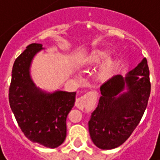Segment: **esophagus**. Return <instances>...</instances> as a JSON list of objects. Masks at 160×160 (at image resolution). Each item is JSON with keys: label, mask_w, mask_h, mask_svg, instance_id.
Listing matches in <instances>:
<instances>
[{"label": "esophagus", "mask_w": 160, "mask_h": 160, "mask_svg": "<svg viewBox=\"0 0 160 160\" xmlns=\"http://www.w3.org/2000/svg\"><path fill=\"white\" fill-rule=\"evenodd\" d=\"M95 100V96L94 94L92 92H88V93L85 94L81 97L76 98L75 101V106L80 110H83L84 108L87 106V104H90L92 102H93Z\"/></svg>", "instance_id": "1"}]
</instances>
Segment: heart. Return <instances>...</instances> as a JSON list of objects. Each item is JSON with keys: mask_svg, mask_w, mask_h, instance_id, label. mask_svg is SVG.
<instances>
[{"mask_svg": "<svg viewBox=\"0 0 160 160\" xmlns=\"http://www.w3.org/2000/svg\"><path fill=\"white\" fill-rule=\"evenodd\" d=\"M111 50L108 49H96L86 57L85 64L88 66H95L107 57L111 56ZM118 67V61L116 59H107L104 62L97 72L98 80H106L113 74Z\"/></svg>", "mask_w": 160, "mask_h": 160, "instance_id": "heart-1", "label": "heart"}]
</instances>
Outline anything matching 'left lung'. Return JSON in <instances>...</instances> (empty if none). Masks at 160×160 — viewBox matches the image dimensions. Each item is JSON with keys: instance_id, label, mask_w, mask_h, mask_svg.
<instances>
[{"instance_id": "left-lung-1", "label": "left lung", "mask_w": 160, "mask_h": 160, "mask_svg": "<svg viewBox=\"0 0 160 160\" xmlns=\"http://www.w3.org/2000/svg\"><path fill=\"white\" fill-rule=\"evenodd\" d=\"M127 92H123L125 87ZM101 97L88 122L95 146L113 149L127 141L137 127L151 92L148 61L143 58L126 76L115 75L100 87Z\"/></svg>"}]
</instances>
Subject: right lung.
<instances>
[{"mask_svg": "<svg viewBox=\"0 0 160 160\" xmlns=\"http://www.w3.org/2000/svg\"><path fill=\"white\" fill-rule=\"evenodd\" d=\"M31 43L13 63L9 87V104L20 129L32 142L49 148L63 143L67 136V117L75 102L76 92H43L30 75L33 57L42 49Z\"/></svg>", "mask_w": 160, "mask_h": 160, "instance_id": "add662e5", "label": "right lung"}]
</instances>
